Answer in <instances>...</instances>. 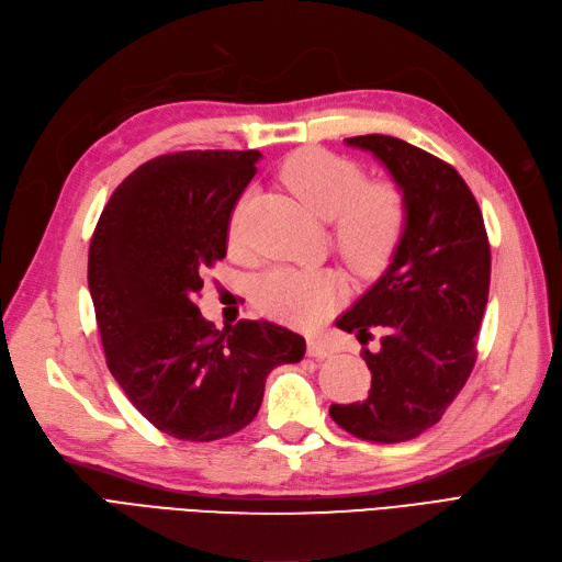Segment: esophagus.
Here are the masks:
<instances>
[{
	"label": "esophagus",
	"instance_id": "34e87169",
	"mask_svg": "<svg viewBox=\"0 0 562 562\" xmlns=\"http://www.w3.org/2000/svg\"><path fill=\"white\" fill-rule=\"evenodd\" d=\"M306 353L312 356V358H330L335 353V348L327 344L325 339H321V337H312V339H308V344H306Z\"/></svg>",
	"mask_w": 562,
	"mask_h": 562
}]
</instances>
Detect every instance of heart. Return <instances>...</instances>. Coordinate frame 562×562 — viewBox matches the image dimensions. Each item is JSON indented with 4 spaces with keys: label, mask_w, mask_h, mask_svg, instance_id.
I'll return each mask as SVG.
<instances>
[{
    "label": "heart",
    "mask_w": 562,
    "mask_h": 562,
    "mask_svg": "<svg viewBox=\"0 0 562 562\" xmlns=\"http://www.w3.org/2000/svg\"><path fill=\"white\" fill-rule=\"evenodd\" d=\"M285 186L316 218L333 221L337 250L360 277L383 272L406 227V202L391 181H364V169L323 148L293 153L281 169ZM246 198L229 221L237 239ZM341 297V281L327 269H272L256 283V302L265 314L293 325H316Z\"/></svg>",
    "instance_id": "b5f03b06"
}]
</instances>
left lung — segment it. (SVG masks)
Masks as SVG:
<instances>
[{
    "instance_id": "8db88e82",
    "label": "left lung",
    "mask_w": 562,
    "mask_h": 562,
    "mask_svg": "<svg viewBox=\"0 0 562 562\" xmlns=\"http://www.w3.org/2000/svg\"><path fill=\"white\" fill-rule=\"evenodd\" d=\"M389 169L406 202L397 254L379 281L337 321L364 348L370 397L333 404V420L360 439H414L443 416L476 362L488 302L491 246L481 209L460 173L430 153L385 134L344 139Z\"/></svg>"
}]
</instances>
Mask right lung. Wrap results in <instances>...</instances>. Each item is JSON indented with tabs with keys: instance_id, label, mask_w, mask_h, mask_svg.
I'll return each instance as SVG.
<instances>
[{
	"instance_id": "right-lung-1",
	"label": "right lung",
	"mask_w": 562,
	"mask_h": 562,
	"mask_svg": "<svg viewBox=\"0 0 562 562\" xmlns=\"http://www.w3.org/2000/svg\"><path fill=\"white\" fill-rule=\"evenodd\" d=\"M260 150H183L113 190L88 254L106 364L142 416L183 441H214L256 418L267 374L306 341L269 321L216 330L195 304L225 258L232 209Z\"/></svg>"
}]
</instances>
